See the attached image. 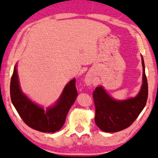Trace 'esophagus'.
Segmentation results:
<instances>
[{"label": "esophagus", "mask_w": 158, "mask_h": 158, "mask_svg": "<svg viewBox=\"0 0 158 158\" xmlns=\"http://www.w3.org/2000/svg\"><path fill=\"white\" fill-rule=\"evenodd\" d=\"M84 81H85V83L86 85L88 86L92 85V84L94 83V77H93L92 74H90V73H88V74L86 75Z\"/></svg>", "instance_id": "1"}]
</instances>
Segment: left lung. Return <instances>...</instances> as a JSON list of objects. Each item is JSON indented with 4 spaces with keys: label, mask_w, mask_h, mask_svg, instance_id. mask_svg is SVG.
Segmentation results:
<instances>
[{
    "label": "left lung",
    "mask_w": 158,
    "mask_h": 158,
    "mask_svg": "<svg viewBox=\"0 0 158 158\" xmlns=\"http://www.w3.org/2000/svg\"><path fill=\"white\" fill-rule=\"evenodd\" d=\"M143 84L136 97L117 100L107 94L103 86H99L93 92L95 104L94 121L101 130L117 132L127 128L137 118L145 107L148 95V80L143 56Z\"/></svg>",
    "instance_id": "8db88e82"
}]
</instances>
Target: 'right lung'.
<instances>
[{"instance_id":"add662e5","label":"right lung","mask_w":158,"mask_h":158,"mask_svg":"<svg viewBox=\"0 0 158 158\" xmlns=\"http://www.w3.org/2000/svg\"><path fill=\"white\" fill-rule=\"evenodd\" d=\"M75 83L76 79H73L66 84L54 105L45 110L22 92L15 64L10 80V99L20 117L28 127L42 132H55L63 127L69 110L78 95Z\"/></svg>"}]
</instances>
